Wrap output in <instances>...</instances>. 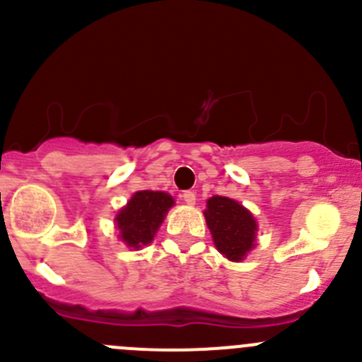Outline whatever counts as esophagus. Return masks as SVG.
Wrapping results in <instances>:
<instances>
[{
  "instance_id": "esophagus-1",
  "label": "esophagus",
  "mask_w": 362,
  "mask_h": 362,
  "mask_svg": "<svg viewBox=\"0 0 362 362\" xmlns=\"http://www.w3.org/2000/svg\"><path fill=\"white\" fill-rule=\"evenodd\" d=\"M182 199H184L187 204H194L196 203V194L192 191H184L182 192Z\"/></svg>"
}]
</instances>
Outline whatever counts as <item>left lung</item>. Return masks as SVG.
I'll list each match as a JSON object with an SVG mask.
<instances>
[{
	"instance_id": "8db88e82",
	"label": "left lung",
	"mask_w": 362,
	"mask_h": 362,
	"mask_svg": "<svg viewBox=\"0 0 362 362\" xmlns=\"http://www.w3.org/2000/svg\"><path fill=\"white\" fill-rule=\"evenodd\" d=\"M203 214L217 250L229 261H242L255 242L257 224L254 215L226 196H211Z\"/></svg>"
}]
</instances>
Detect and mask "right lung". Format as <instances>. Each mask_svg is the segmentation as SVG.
I'll return each mask as SVG.
<instances>
[{
	"mask_svg": "<svg viewBox=\"0 0 362 362\" xmlns=\"http://www.w3.org/2000/svg\"><path fill=\"white\" fill-rule=\"evenodd\" d=\"M175 202L168 192L138 191L131 196L126 206L117 214L115 224L120 231V240L129 249L140 250L154 240L164 215Z\"/></svg>",
	"mask_w": 362,
	"mask_h": 362,
	"instance_id": "add662e5",
	"label": "right lung"
}]
</instances>
